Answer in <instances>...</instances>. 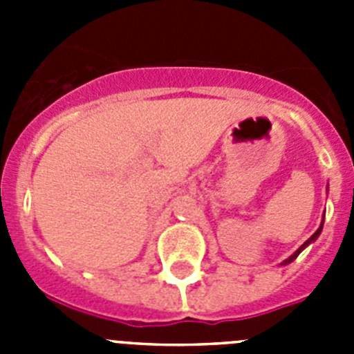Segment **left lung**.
<instances>
[{
  "mask_svg": "<svg viewBox=\"0 0 354 354\" xmlns=\"http://www.w3.org/2000/svg\"><path fill=\"white\" fill-rule=\"evenodd\" d=\"M323 225H324V214H323V221H321V225H319V228H317V230H315V232H314V234H312V236H310V237H308V239H306V241H305V243H303V245H301V246H299V248H298V250H296V252H294V253H292V255H290V257H289V259H286V261H283V262H282V266H287V264H290V262H292V261H294V259L298 257L299 253H301V252H303V250H305V248H306V246H308V245H312V243H314V241H315V239H317V237H319V236H321V232H323Z\"/></svg>",
  "mask_w": 354,
  "mask_h": 354,
  "instance_id": "obj_1",
  "label": "left lung"
}]
</instances>
